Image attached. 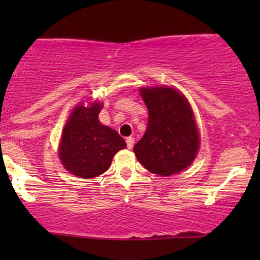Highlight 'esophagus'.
<instances>
[{
  "label": "esophagus",
  "mask_w": 260,
  "mask_h": 260,
  "mask_svg": "<svg viewBox=\"0 0 260 260\" xmlns=\"http://www.w3.org/2000/svg\"><path fill=\"white\" fill-rule=\"evenodd\" d=\"M126 142H127V148L132 149L133 145H134V138H133V137H128V138L126 139Z\"/></svg>",
  "instance_id": "34e87169"
}]
</instances>
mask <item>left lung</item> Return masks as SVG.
Returning <instances> with one entry per match:
<instances>
[{"instance_id": "8db88e82", "label": "left lung", "mask_w": 260, "mask_h": 260, "mask_svg": "<svg viewBox=\"0 0 260 260\" xmlns=\"http://www.w3.org/2000/svg\"><path fill=\"white\" fill-rule=\"evenodd\" d=\"M148 127L134 145L137 159L148 171L171 176L186 170L199 150V132L189 103L170 86L142 88Z\"/></svg>"}]
</instances>
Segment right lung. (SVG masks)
I'll return each mask as SVG.
<instances>
[{
	"label": "right lung",
	"instance_id": "add662e5",
	"mask_svg": "<svg viewBox=\"0 0 260 260\" xmlns=\"http://www.w3.org/2000/svg\"><path fill=\"white\" fill-rule=\"evenodd\" d=\"M101 107L96 101L86 107L80 104L64 124L58 155L66 170L77 177L92 178L104 174L115 154L127 147L115 129L100 123Z\"/></svg>",
	"mask_w": 260,
	"mask_h": 260
}]
</instances>
